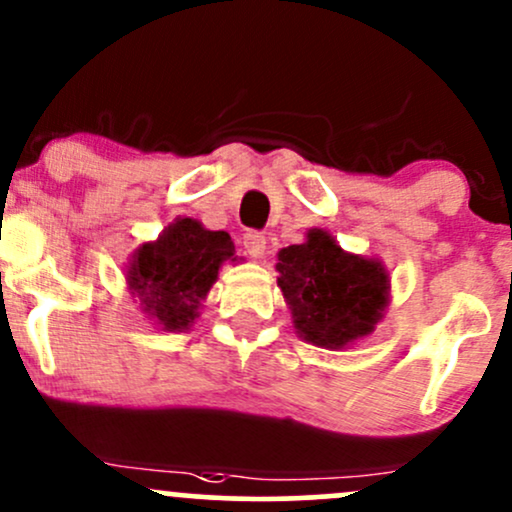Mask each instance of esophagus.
Segmentation results:
<instances>
[{"mask_svg":"<svg viewBox=\"0 0 512 512\" xmlns=\"http://www.w3.org/2000/svg\"><path fill=\"white\" fill-rule=\"evenodd\" d=\"M243 248L245 255H250L252 260H260V257H264V250H267V238L257 231H248L243 236Z\"/></svg>","mask_w":512,"mask_h":512,"instance_id":"obj_1","label":"esophagus"}]
</instances>
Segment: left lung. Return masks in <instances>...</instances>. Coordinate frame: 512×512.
<instances>
[{
    "instance_id": "1",
    "label": "left lung",
    "mask_w": 512,
    "mask_h": 512,
    "mask_svg": "<svg viewBox=\"0 0 512 512\" xmlns=\"http://www.w3.org/2000/svg\"><path fill=\"white\" fill-rule=\"evenodd\" d=\"M279 289L305 342L344 349L375 330L390 301V274L380 260L351 255L322 228L279 250Z\"/></svg>"
}]
</instances>
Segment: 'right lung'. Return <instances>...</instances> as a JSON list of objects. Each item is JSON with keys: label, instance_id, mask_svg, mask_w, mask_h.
Listing matches in <instances>:
<instances>
[{"label": "right lung", "instance_id": "1", "mask_svg": "<svg viewBox=\"0 0 512 512\" xmlns=\"http://www.w3.org/2000/svg\"><path fill=\"white\" fill-rule=\"evenodd\" d=\"M226 231H207L195 219H175L154 243H144L127 267L129 293L142 313L168 332L190 330L219 267L233 257Z\"/></svg>", "mask_w": 512, "mask_h": 512}]
</instances>
